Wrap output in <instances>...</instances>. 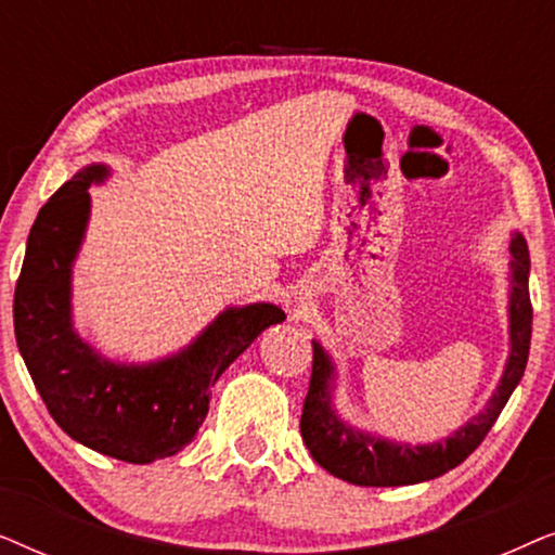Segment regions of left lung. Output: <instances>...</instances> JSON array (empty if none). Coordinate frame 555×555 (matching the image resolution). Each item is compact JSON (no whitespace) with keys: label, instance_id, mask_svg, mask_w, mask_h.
Wrapping results in <instances>:
<instances>
[{"label":"left lung","instance_id":"left-lung-1","mask_svg":"<svg viewBox=\"0 0 555 555\" xmlns=\"http://www.w3.org/2000/svg\"><path fill=\"white\" fill-rule=\"evenodd\" d=\"M511 255L513 260L507 268V280H511V287H507L511 353H507L500 384L482 412L467 420L450 437L429 444H409L353 427L333 404L338 382L336 363H333L331 353L313 340V374H310L308 397L302 404L300 435L310 450V457L318 465L340 480L361 485V488H399V485L427 482L450 473L480 447L515 386L520 384L528 363L530 333H533V308H530L528 293L530 255L520 232L513 234Z\"/></svg>","mask_w":555,"mask_h":555}]
</instances>
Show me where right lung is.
I'll use <instances>...</instances> for the list:
<instances>
[{"label": "right lung", "mask_w": 555, "mask_h": 555, "mask_svg": "<svg viewBox=\"0 0 555 555\" xmlns=\"http://www.w3.org/2000/svg\"><path fill=\"white\" fill-rule=\"evenodd\" d=\"M108 177L111 166H82L37 215L14 291V336L44 406L67 437L108 457L149 465L192 442L217 378L285 313L275 302L227 308L192 344L149 363L113 361L82 340L73 325V264L88 230V189Z\"/></svg>", "instance_id": "add662e5"}]
</instances>
